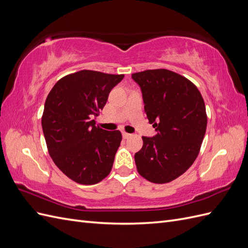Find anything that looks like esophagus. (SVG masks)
<instances>
[{
  "mask_svg": "<svg viewBox=\"0 0 248 248\" xmlns=\"http://www.w3.org/2000/svg\"><path fill=\"white\" fill-rule=\"evenodd\" d=\"M122 136H123V138L124 139H128V138H130L131 137V134L130 133H127V132H122Z\"/></svg>",
  "mask_w": 248,
  "mask_h": 248,
  "instance_id": "34e87169",
  "label": "esophagus"
}]
</instances>
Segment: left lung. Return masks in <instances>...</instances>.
<instances>
[{
    "label": "left lung",
    "mask_w": 248,
    "mask_h": 248,
    "mask_svg": "<svg viewBox=\"0 0 248 248\" xmlns=\"http://www.w3.org/2000/svg\"><path fill=\"white\" fill-rule=\"evenodd\" d=\"M140 87L149 123L157 131L141 137L134 155L139 174L157 184L169 183L197 159L207 128L204 99L189 79L168 69L132 74Z\"/></svg>",
    "instance_id": "8db88e82"
}]
</instances>
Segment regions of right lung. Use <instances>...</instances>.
Returning a JSON list of instances; mask_svg holds the SVG:
<instances>
[{"label":"right lung","mask_w":248,"mask_h":248,"mask_svg":"<svg viewBox=\"0 0 248 248\" xmlns=\"http://www.w3.org/2000/svg\"><path fill=\"white\" fill-rule=\"evenodd\" d=\"M124 74L80 70L59 79L48 93L41 118L48 153L72 181L96 184L108 177L122 140L119 130L95 125L110 90Z\"/></svg>","instance_id":"right-lung-1"}]
</instances>
